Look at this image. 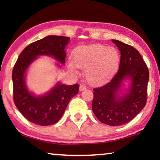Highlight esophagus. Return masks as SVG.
Instances as JSON below:
<instances>
[{
  "label": "esophagus",
  "mask_w": 160,
  "mask_h": 160,
  "mask_svg": "<svg viewBox=\"0 0 160 160\" xmlns=\"http://www.w3.org/2000/svg\"><path fill=\"white\" fill-rule=\"evenodd\" d=\"M86 89H87V87L85 85H83V84H81L80 85V91H83L86 90Z\"/></svg>",
  "instance_id": "obj_1"
}]
</instances>
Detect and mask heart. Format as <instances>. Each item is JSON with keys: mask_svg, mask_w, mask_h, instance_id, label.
<instances>
[{"mask_svg": "<svg viewBox=\"0 0 160 160\" xmlns=\"http://www.w3.org/2000/svg\"><path fill=\"white\" fill-rule=\"evenodd\" d=\"M72 56L73 62H69V68L73 72H76V67L85 70L86 79L92 85L108 82L117 71L120 63L118 51L101 44L78 47Z\"/></svg>", "mask_w": 160, "mask_h": 160, "instance_id": "heart-1", "label": "heart"}]
</instances>
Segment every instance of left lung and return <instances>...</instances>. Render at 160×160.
Wrapping results in <instances>:
<instances>
[{"label": "left lung", "mask_w": 160, "mask_h": 160, "mask_svg": "<svg viewBox=\"0 0 160 160\" xmlns=\"http://www.w3.org/2000/svg\"><path fill=\"white\" fill-rule=\"evenodd\" d=\"M112 42L121 52L119 68L110 82L94 89L92 111L102 123L117 126L128 123L145 107L148 98L149 70L135 48L118 40ZM132 80L129 92L119 97L118 92L123 79Z\"/></svg>", "instance_id": "8db88e82"}]
</instances>
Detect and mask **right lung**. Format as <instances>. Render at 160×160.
<instances>
[{"label": "right lung", "mask_w": 160, "mask_h": 160, "mask_svg": "<svg viewBox=\"0 0 160 160\" xmlns=\"http://www.w3.org/2000/svg\"><path fill=\"white\" fill-rule=\"evenodd\" d=\"M69 37L48 36L32 43L22 51L12 73L13 99L18 110L28 121L39 126L52 125L60 120L70 100L79 91V85H56L42 97H36L28 90L25 85L26 70L38 56H52L64 64L66 53L65 47Z\"/></svg>", "instance_id": "right-lung-1"}]
</instances>
